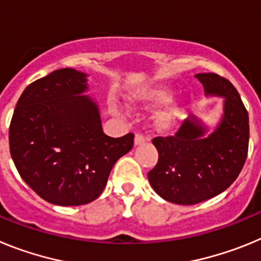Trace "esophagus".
Returning a JSON list of instances; mask_svg holds the SVG:
<instances>
[{"label": "esophagus", "instance_id": "esophagus-1", "mask_svg": "<svg viewBox=\"0 0 261 261\" xmlns=\"http://www.w3.org/2000/svg\"><path fill=\"white\" fill-rule=\"evenodd\" d=\"M147 137L146 136H144L142 133H136L135 136V145H141L144 144V142H146Z\"/></svg>", "mask_w": 261, "mask_h": 261}]
</instances>
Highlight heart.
<instances>
[{
	"mask_svg": "<svg viewBox=\"0 0 261 261\" xmlns=\"http://www.w3.org/2000/svg\"><path fill=\"white\" fill-rule=\"evenodd\" d=\"M171 96L170 90L166 89V87H155V89H151L149 91H146L145 94L138 96V99L141 102L146 103V105H161V103H165L166 100H168ZM177 114H179V110H177L176 106L170 105L162 110L156 116V121L161 126H170L174 120L176 119Z\"/></svg>",
	"mask_w": 261,
	"mask_h": 261,
	"instance_id": "heart-1",
	"label": "heart"
}]
</instances>
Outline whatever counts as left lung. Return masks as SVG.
Returning a JSON list of instances; mask_svg holds the SVG:
<instances>
[{
    "instance_id": "8db88e82",
    "label": "left lung",
    "mask_w": 261,
    "mask_h": 261,
    "mask_svg": "<svg viewBox=\"0 0 261 261\" xmlns=\"http://www.w3.org/2000/svg\"><path fill=\"white\" fill-rule=\"evenodd\" d=\"M195 77L206 95L225 98L222 120L208 136L201 121L191 116L172 136L153 138L158 162L147 174L162 199L179 205L199 204L227 190L248 153V114L237 89L216 73Z\"/></svg>"
}]
</instances>
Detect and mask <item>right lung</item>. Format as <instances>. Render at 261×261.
<instances>
[{"label":"right lung","mask_w":261,"mask_h":261,"mask_svg":"<svg viewBox=\"0 0 261 261\" xmlns=\"http://www.w3.org/2000/svg\"><path fill=\"white\" fill-rule=\"evenodd\" d=\"M85 73L65 68L30 84L9 128L10 154L20 177L41 199L61 206L94 201L105 190L135 135H105Z\"/></svg>","instance_id":"1"}]
</instances>
